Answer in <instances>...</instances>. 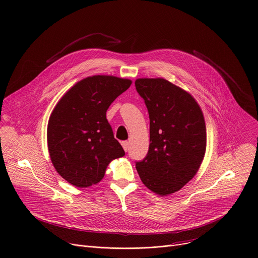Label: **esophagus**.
Returning <instances> with one entry per match:
<instances>
[{"instance_id": "1", "label": "esophagus", "mask_w": 258, "mask_h": 258, "mask_svg": "<svg viewBox=\"0 0 258 258\" xmlns=\"http://www.w3.org/2000/svg\"><path fill=\"white\" fill-rule=\"evenodd\" d=\"M121 146H122V148H123V150H124L125 152L128 151V142H126V141L121 142Z\"/></svg>"}]
</instances>
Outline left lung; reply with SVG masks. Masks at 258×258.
I'll list each match as a JSON object with an SVG mask.
<instances>
[{
    "label": "left lung",
    "mask_w": 258,
    "mask_h": 258,
    "mask_svg": "<svg viewBox=\"0 0 258 258\" xmlns=\"http://www.w3.org/2000/svg\"><path fill=\"white\" fill-rule=\"evenodd\" d=\"M136 89L150 117V146L136 163L142 182L159 196L180 190L199 171L207 147L203 111L185 90L163 78H141Z\"/></svg>",
    "instance_id": "obj_1"
}]
</instances>
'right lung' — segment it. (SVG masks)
I'll return each instance as SVG.
<instances>
[{"label": "right lung", "instance_id": "obj_1", "mask_svg": "<svg viewBox=\"0 0 258 258\" xmlns=\"http://www.w3.org/2000/svg\"><path fill=\"white\" fill-rule=\"evenodd\" d=\"M132 81L114 76L87 77L64 93L47 124V147L56 172L77 187L102 180L108 164L124 156L106 119L110 104Z\"/></svg>", "mask_w": 258, "mask_h": 258}]
</instances>
